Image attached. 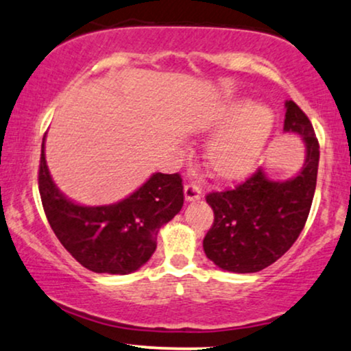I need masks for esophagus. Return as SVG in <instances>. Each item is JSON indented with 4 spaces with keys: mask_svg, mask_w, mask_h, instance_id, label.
Listing matches in <instances>:
<instances>
[{
    "mask_svg": "<svg viewBox=\"0 0 351 351\" xmlns=\"http://www.w3.org/2000/svg\"><path fill=\"white\" fill-rule=\"evenodd\" d=\"M201 196H202V189L199 184L188 183L186 186H184V199L186 201H197L201 199Z\"/></svg>",
    "mask_w": 351,
    "mask_h": 351,
    "instance_id": "esophagus-1",
    "label": "esophagus"
}]
</instances>
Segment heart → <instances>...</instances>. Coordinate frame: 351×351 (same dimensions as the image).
Returning <instances> with one entry per match:
<instances>
[{"mask_svg": "<svg viewBox=\"0 0 351 351\" xmlns=\"http://www.w3.org/2000/svg\"><path fill=\"white\" fill-rule=\"evenodd\" d=\"M273 112L248 99L230 101L213 114L209 128L221 130L206 150V163L223 181L243 178L255 168L273 130Z\"/></svg>", "mask_w": 351, "mask_h": 351, "instance_id": "b5f03b06", "label": "heart"}]
</instances>
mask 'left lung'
Listing matches in <instances>:
<instances>
[{
  "label": "left lung",
  "mask_w": 351,
  "mask_h": 351,
  "mask_svg": "<svg viewBox=\"0 0 351 351\" xmlns=\"http://www.w3.org/2000/svg\"><path fill=\"white\" fill-rule=\"evenodd\" d=\"M285 132L301 135L306 162L298 176L269 180L256 170L237 188L209 193L214 223L206 234V256L226 271L256 273L281 258L296 242L309 216L317 183L319 141L309 117L286 101Z\"/></svg>",
  "instance_id": "8db88e82"
}]
</instances>
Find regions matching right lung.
<instances>
[{"label": "right lung", "mask_w": 351, "mask_h": 351, "mask_svg": "<svg viewBox=\"0 0 351 351\" xmlns=\"http://www.w3.org/2000/svg\"><path fill=\"white\" fill-rule=\"evenodd\" d=\"M42 141L39 193L45 216L65 250L95 273L129 274L145 265L157 248L160 227L183 208L178 173H154L137 191L109 206L70 201L50 176Z\"/></svg>", "instance_id": "right-lung-1"}]
</instances>
